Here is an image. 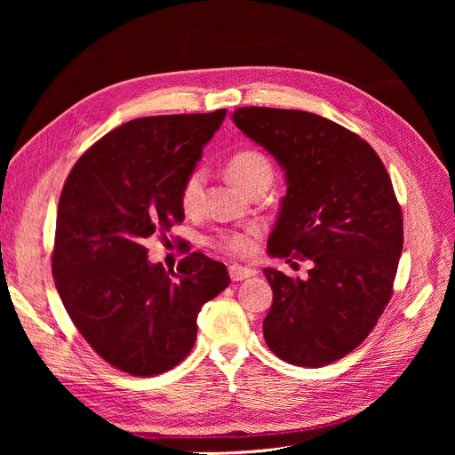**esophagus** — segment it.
Here are the masks:
<instances>
[{"label": "esophagus", "instance_id": "obj_1", "mask_svg": "<svg viewBox=\"0 0 455 455\" xmlns=\"http://www.w3.org/2000/svg\"><path fill=\"white\" fill-rule=\"evenodd\" d=\"M228 273H230V278H232L234 282H242V280L252 278V276L256 275L254 269L242 267V266H230V267H228Z\"/></svg>", "mask_w": 455, "mask_h": 455}]
</instances>
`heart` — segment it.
Listing matches in <instances>:
<instances>
[{"mask_svg":"<svg viewBox=\"0 0 455 455\" xmlns=\"http://www.w3.org/2000/svg\"><path fill=\"white\" fill-rule=\"evenodd\" d=\"M228 179L240 186L247 194L258 186H267L273 182L275 167L264 153L256 149H243L234 153L227 162ZM204 189V173L191 172L182 188H180V206L184 212H196L203 201ZM259 235L256 227H249L245 230H228L220 232L213 237V245L232 256H249L254 251V240Z\"/></svg>","mask_w":455,"mask_h":455,"instance_id":"obj_1","label":"heart"}]
</instances>
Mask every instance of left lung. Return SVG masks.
Instances as JSON below:
<instances>
[{
	"instance_id": "left-lung-1",
	"label": "left lung",
	"mask_w": 455,
	"mask_h": 455,
	"mask_svg": "<svg viewBox=\"0 0 455 455\" xmlns=\"http://www.w3.org/2000/svg\"><path fill=\"white\" fill-rule=\"evenodd\" d=\"M232 119L285 172L267 252L314 264L304 280L264 269L273 290L266 343L291 365L338 362L365 341L393 295L403 227L389 173L363 138L323 116L243 107Z\"/></svg>"
}]
</instances>
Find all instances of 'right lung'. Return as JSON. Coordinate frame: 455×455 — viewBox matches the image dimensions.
Instances as JSON below:
<instances>
[{"label":"right lung","instance_id":"1","mask_svg":"<svg viewBox=\"0 0 455 455\" xmlns=\"http://www.w3.org/2000/svg\"><path fill=\"white\" fill-rule=\"evenodd\" d=\"M227 110L138 117L105 134L76 162L62 188L52 269L81 336L107 363L132 376L179 365L197 338L204 302L228 271L191 252L175 271L148 259L146 240L182 223L180 188Z\"/></svg>","mask_w":455,"mask_h":455}]
</instances>
